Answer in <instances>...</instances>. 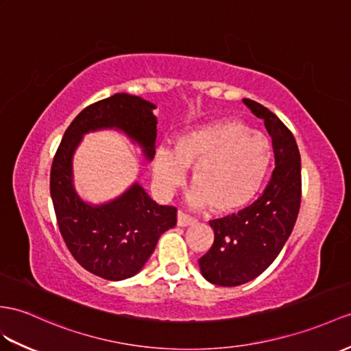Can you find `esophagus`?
<instances>
[{
  "instance_id": "obj_1",
  "label": "esophagus",
  "mask_w": 351,
  "mask_h": 351,
  "mask_svg": "<svg viewBox=\"0 0 351 351\" xmlns=\"http://www.w3.org/2000/svg\"><path fill=\"white\" fill-rule=\"evenodd\" d=\"M195 221H196V219L189 215H186L184 211L178 213V221H177L178 226H189V225H193Z\"/></svg>"
}]
</instances>
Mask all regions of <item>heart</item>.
<instances>
[{
	"label": "heart",
	"mask_w": 351,
	"mask_h": 351,
	"mask_svg": "<svg viewBox=\"0 0 351 351\" xmlns=\"http://www.w3.org/2000/svg\"><path fill=\"white\" fill-rule=\"evenodd\" d=\"M271 164V144L261 132L238 122H220L182 135L176 153L160 147L155 162V182L164 193L174 192L193 167L191 202L211 201L216 210H232L259 189Z\"/></svg>",
	"instance_id": "1"
}]
</instances>
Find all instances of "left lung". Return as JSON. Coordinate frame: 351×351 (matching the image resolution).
Wrapping results in <instances>:
<instances>
[{
    "label": "left lung",
    "mask_w": 351,
    "mask_h": 351,
    "mask_svg": "<svg viewBox=\"0 0 351 351\" xmlns=\"http://www.w3.org/2000/svg\"><path fill=\"white\" fill-rule=\"evenodd\" d=\"M263 121L272 140L276 167L263 192L234 215L210 220L215 243L199 259L201 274L223 287L252 281L276 261L301 207V155L293 134L267 107L243 99Z\"/></svg>",
    "instance_id": "obj_1"
}]
</instances>
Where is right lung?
<instances>
[{"label": "right lung", "mask_w": 351, "mask_h": 351, "mask_svg": "<svg viewBox=\"0 0 351 351\" xmlns=\"http://www.w3.org/2000/svg\"><path fill=\"white\" fill-rule=\"evenodd\" d=\"M155 104L140 97L116 93L83 108L66 128L50 169L59 230L74 259L101 278L119 281L135 276L156 247L159 237L177 225V208L159 205L138 183L102 205L84 202L73 184V155L83 134L119 130L155 156L158 119Z\"/></svg>", "instance_id": "obj_1"}]
</instances>
